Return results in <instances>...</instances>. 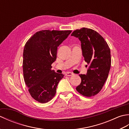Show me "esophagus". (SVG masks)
Instances as JSON below:
<instances>
[{"mask_svg": "<svg viewBox=\"0 0 129 129\" xmlns=\"http://www.w3.org/2000/svg\"><path fill=\"white\" fill-rule=\"evenodd\" d=\"M73 75V74L72 73H67L65 74V75L68 76H72Z\"/></svg>", "mask_w": 129, "mask_h": 129, "instance_id": "34e87169", "label": "esophagus"}]
</instances>
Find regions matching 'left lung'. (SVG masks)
Here are the masks:
<instances>
[{
  "label": "left lung",
  "mask_w": 129,
  "mask_h": 129,
  "mask_svg": "<svg viewBox=\"0 0 129 129\" xmlns=\"http://www.w3.org/2000/svg\"><path fill=\"white\" fill-rule=\"evenodd\" d=\"M71 36L81 42L83 56L89 65L86 75H79L81 82L76 89L84 96H93L101 91L108 78L111 62L110 48L103 37L94 30L77 29Z\"/></svg>",
  "instance_id": "8db88e82"
}]
</instances>
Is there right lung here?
<instances>
[{"label":"right lung","instance_id":"1","mask_svg":"<svg viewBox=\"0 0 129 129\" xmlns=\"http://www.w3.org/2000/svg\"><path fill=\"white\" fill-rule=\"evenodd\" d=\"M72 30H42L37 32L25 44L23 51V70L24 81L29 92L41 103L50 101L55 95L56 87L64 78L62 74L52 70L57 47Z\"/></svg>","mask_w":129,"mask_h":129}]
</instances>
